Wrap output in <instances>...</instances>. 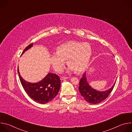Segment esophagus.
<instances>
[{"label":"esophagus","mask_w":132,"mask_h":132,"mask_svg":"<svg viewBox=\"0 0 132 132\" xmlns=\"http://www.w3.org/2000/svg\"><path fill=\"white\" fill-rule=\"evenodd\" d=\"M67 78H68V77H61L60 78V79H61V80H63L67 79Z\"/></svg>","instance_id":"1"}]
</instances>
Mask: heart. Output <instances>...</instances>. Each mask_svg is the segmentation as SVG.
Returning <instances> with one entry per match:
<instances>
[{"label": "heart", "instance_id": "b5f03b06", "mask_svg": "<svg viewBox=\"0 0 132 132\" xmlns=\"http://www.w3.org/2000/svg\"><path fill=\"white\" fill-rule=\"evenodd\" d=\"M91 54V47L89 44L71 41L59 46L57 52L51 54L50 61L56 72L62 71L67 60L69 71L79 73L87 68Z\"/></svg>", "mask_w": 132, "mask_h": 132}]
</instances>
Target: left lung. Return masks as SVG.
Wrapping results in <instances>:
<instances>
[{
    "label": "left lung",
    "instance_id": "obj_1",
    "mask_svg": "<svg viewBox=\"0 0 132 132\" xmlns=\"http://www.w3.org/2000/svg\"><path fill=\"white\" fill-rule=\"evenodd\" d=\"M116 82L109 89L106 91H99L94 89L89 85L86 78V72H85L80 79L78 89L81 95L87 102L91 104H97L104 100L109 96L115 86Z\"/></svg>",
    "mask_w": 132,
    "mask_h": 132
}]
</instances>
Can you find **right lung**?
Masks as SVG:
<instances>
[{
    "label": "right lung",
    "mask_w": 132,
    "mask_h": 132,
    "mask_svg": "<svg viewBox=\"0 0 132 132\" xmlns=\"http://www.w3.org/2000/svg\"><path fill=\"white\" fill-rule=\"evenodd\" d=\"M33 44H29L24 50L22 54L32 47ZM18 72L25 91L32 100L37 103H46L52 101L59 93L61 87V80L56 74L49 72L40 81L31 83L24 80L21 76L18 67Z\"/></svg>",
    "instance_id": "1"
}]
</instances>
